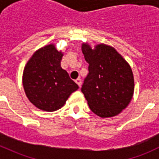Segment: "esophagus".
I'll return each mask as SVG.
<instances>
[{
	"instance_id": "obj_1",
	"label": "esophagus",
	"mask_w": 159,
	"mask_h": 159,
	"mask_svg": "<svg viewBox=\"0 0 159 159\" xmlns=\"http://www.w3.org/2000/svg\"><path fill=\"white\" fill-rule=\"evenodd\" d=\"M75 83H76L77 84H78V86L80 87V88L81 87V84H82V81H81V79L80 78H78V79H76V80H75Z\"/></svg>"
}]
</instances>
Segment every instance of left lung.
Segmentation results:
<instances>
[{"instance_id": "8db88e82", "label": "left lung", "mask_w": 159, "mask_h": 159, "mask_svg": "<svg viewBox=\"0 0 159 159\" xmlns=\"http://www.w3.org/2000/svg\"><path fill=\"white\" fill-rule=\"evenodd\" d=\"M82 52L89 66L81 92L90 109L102 118L117 116L133 96L131 68L116 49L106 44H98L92 50L84 43Z\"/></svg>"}]
</instances>
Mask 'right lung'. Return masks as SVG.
<instances>
[{"label":"right lung","mask_w":159,"mask_h":159,"mask_svg":"<svg viewBox=\"0 0 159 159\" xmlns=\"http://www.w3.org/2000/svg\"><path fill=\"white\" fill-rule=\"evenodd\" d=\"M62 57L61 52L49 44L36 51L25 66L23 74L25 94L40 110H58L79 88L60 66Z\"/></svg>","instance_id":"add662e5"}]
</instances>
